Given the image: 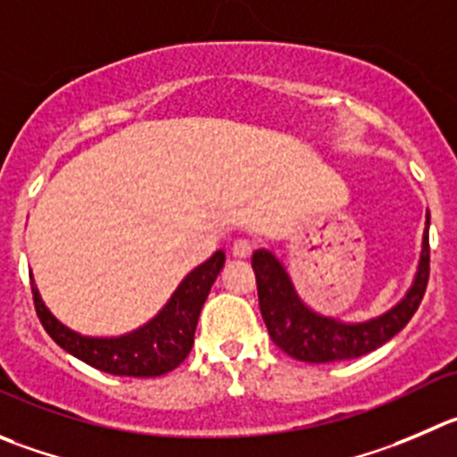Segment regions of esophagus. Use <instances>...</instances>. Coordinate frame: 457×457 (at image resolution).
<instances>
[{"instance_id": "esophagus-1", "label": "esophagus", "mask_w": 457, "mask_h": 457, "mask_svg": "<svg viewBox=\"0 0 457 457\" xmlns=\"http://www.w3.org/2000/svg\"><path fill=\"white\" fill-rule=\"evenodd\" d=\"M253 249H255V245L251 240H245V237H240V240H236L233 242V255H236V258H249L251 253H253Z\"/></svg>"}]
</instances>
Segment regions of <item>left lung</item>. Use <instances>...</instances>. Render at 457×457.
I'll list each match as a JSON object with an SVG mask.
<instances>
[{"instance_id":"1","label":"left lung","mask_w":457,"mask_h":457,"mask_svg":"<svg viewBox=\"0 0 457 457\" xmlns=\"http://www.w3.org/2000/svg\"><path fill=\"white\" fill-rule=\"evenodd\" d=\"M428 224L431 215L427 212V228L421 236V253L417 262L415 278L408 287L406 296L370 320L345 323L334 316H323L307 307L296 294L285 264L267 249H258L251 258L258 282L260 312L269 329L271 341L298 361L332 363L343 359H356L377 350L386 341L402 332L408 320L420 307L428 285Z\"/></svg>"}]
</instances>
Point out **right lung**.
Listing matches in <instances>:
<instances>
[{
    "label": "right lung",
    "mask_w": 457,
    "mask_h": 457,
    "mask_svg": "<svg viewBox=\"0 0 457 457\" xmlns=\"http://www.w3.org/2000/svg\"><path fill=\"white\" fill-rule=\"evenodd\" d=\"M224 251H215L206 262L193 269L179 282L170 301L154 319L120 337H85L73 332L51 314L33 282V276H30V289H33L37 319L45 325L46 334L69 354L107 375L159 377L175 370L190 354L199 312L206 303L212 282L224 267Z\"/></svg>",
    "instance_id": "1"
}]
</instances>
